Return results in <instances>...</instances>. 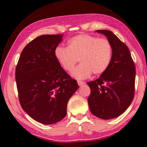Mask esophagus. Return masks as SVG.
Masks as SVG:
<instances>
[{"instance_id":"obj_1","label":"esophagus","mask_w":147,"mask_h":147,"mask_svg":"<svg viewBox=\"0 0 147 147\" xmlns=\"http://www.w3.org/2000/svg\"><path fill=\"white\" fill-rule=\"evenodd\" d=\"M77 82H78V86H82V85H84V84H85V82H82V81H80V80H78L77 81Z\"/></svg>"}]
</instances>
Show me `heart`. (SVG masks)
Here are the masks:
<instances>
[{
	"label": "heart",
	"mask_w": 147,
	"mask_h": 147,
	"mask_svg": "<svg viewBox=\"0 0 147 147\" xmlns=\"http://www.w3.org/2000/svg\"><path fill=\"white\" fill-rule=\"evenodd\" d=\"M55 57L63 69L70 71L80 59L81 63L72 71L76 79L104 73L110 64L112 47L108 39L88 34H80L69 39L67 47H58Z\"/></svg>",
	"instance_id": "heart-1"
}]
</instances>
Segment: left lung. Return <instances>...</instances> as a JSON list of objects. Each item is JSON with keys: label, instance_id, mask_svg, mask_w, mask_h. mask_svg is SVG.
Here are the masks:
<instances>
[{"label": "left lung", "instance_id": "obj_1", "mask_svg": "<svg viewBox=\"0 0 147 147\" xmlns=\"http://www.w3.org/2000/svg\"><path fill=\"white\" fill-rule=\"evenodd\" d=\"M112 47V56L107 70L96 80L87 82L91 89L88 104L91 112L102 119L117 117L133 100L136 67L128 47L112 32L98 30Z\"/></svg>", "mask_w": 147, "mask_h": 147}]
</instances>
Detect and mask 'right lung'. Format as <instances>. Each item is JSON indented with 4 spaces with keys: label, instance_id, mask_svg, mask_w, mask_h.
<instances>
[{
    "label": "right lung",
    "instance_id": "1",
    "mask_svg": "<svg viewBox=\"0 0 147 147\" xmlns=\"http://www.w3.org/2000/svg\"><path fill=\"white\" fill-rule=\"evenodd\" d=\"M62 38L63 34H56L34 39L23 50L16 69L22 108L44 124L56 123L66 116L68 101L78 88L54 54Z\"/></svg>",
    "mask_w": 147,
    "mask_h": 147
}]
</instances>
